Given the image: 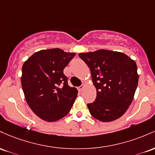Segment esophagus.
<instances>
[{
	"instance_id": "obj_1",
	"label": "esophagus",
	"mask_w": 155,
	"mask_h": 155,
	"mask_svg": "<svg viewBox=\"0 0 155 155\" xmlns=\"http://www.w3.org/2000/svg\"><path fill=\"white\" fill-rule=\"evenodd\" d=\"M83 88H84V85H82V86H79V87H78V90H79L80 91H83Z\"/></svg>"
}]
</instances>
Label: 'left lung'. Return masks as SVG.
<instances>
[{
  "instance_id": "obj_1",
  "label": "left lung",
  "mask_w": 155,
  "mask_h": 155,
  "mask_svg": "<svg viewBox=\"0 0 155 155\" xmlns=\"http://www.w3.org/2000/svg\"><path fill=\"white\" fill-rule=\"evenodd\" d=\"M91 70L97 89L94 102L87 104L91 115L101 121H112L126 112L138 83L135 61L124 53L107 50L79 53Z\"/></svg>"
}]
</instances>
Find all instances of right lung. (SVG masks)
<instances>
[{
    "label": "right lung",
    "mask_w": 155,
    "mask_h": 155,
    "mask_svg": "<svg viewBox=\"0 0 155 155\" xmlns=\"http://www.w3.org/2000/svg\"><path fill=\"white\" fill-rule=\"evenodd\" d=\"M74 55L59 48L42 50L22 66L21 84L25 100L40 119L58 121L72 108L78 90L69 86L64 69Z\"/></svg>",
    "instance_id": "obj_1"
}]
</instances>
